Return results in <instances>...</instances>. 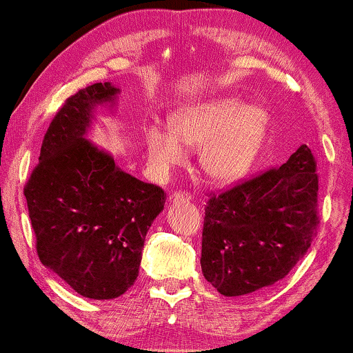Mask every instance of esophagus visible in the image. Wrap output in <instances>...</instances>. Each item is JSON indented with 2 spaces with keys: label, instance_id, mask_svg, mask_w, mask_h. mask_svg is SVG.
Segmentation results:
<instances>
[{
  "label": "esophagus",
  "instance_id": "1",
  "mask_svg": "<svg viewBox=\"0 0 353 353\" xmlns=\"http://www.w3.org/2000/svg\"><path fill=\"white\" fill-rule=\"evenodd\" d=\"M185 200H190L189 194H185V192H176V194L169 195L168 202L169 203H177V202H185Z\"/></svg>",
  "mask_w": 353,
  "mask_h": 353
}]
</instances>
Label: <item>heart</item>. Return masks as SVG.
<instances>
[{
    "instance_id": "heart-1",
    "label": "heart",
    "mask_w": 353,
    "mask_h": 353,
    "mask_svg": "<svg viewBox=\"0 0 353 353\" xmlns=\"http://www.w3.org/2000/svg\"><path fill=\"white\" fill-rule=\"evenodd\" d=\"M269 130V114L236 97H215L177 109L169 127L154 123L145 130L150 168L159 177L185 159V150L200 148L199 166L210 181H238L256 161Z\"/></svg>"
}]
</instances>
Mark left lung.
I'll return each instance as SVG.
<instances>
[{"mask_svg":"<svg viewBox=\"0 0 353 353\" xmlns=\"http://www.w3.org/2000/svg\"><path fill=\"white\" fill-rule=\"evenodd\" d=\"M318 223L316 161L301 145L279 169L208 200L203 276L225 296L270 287L305 256Z\"/></svg>","mask_w":353,"mask_h":353,"instance_id":"left-lung-1","label":"left lung"}]
</instances>
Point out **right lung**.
<instances>
[{
	"instance_id": "1",
	"label": "right lung",
	"mask_w": 353,
	"mask_h": 353,
	"mask_svg": "<svg viewBox=\"0 0 353 353\" xmlns=\"http://www.w3.org/2000/svg\"><path fill=\"white\" fill-rule=\"evenodd\" d=\"M119 94L96 83L66 99L24 187L40 262L91 300H114L135 283L146 233L164 208L161 187L122 171L88 140L96 107L112 110Z\"/></svg>"
}]
</instances>
